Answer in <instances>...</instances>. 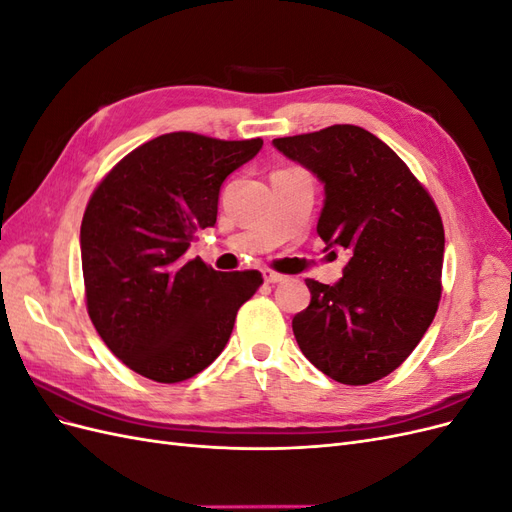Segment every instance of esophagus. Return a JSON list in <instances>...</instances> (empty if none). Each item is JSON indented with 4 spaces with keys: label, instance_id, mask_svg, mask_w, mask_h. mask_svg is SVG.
Segmentation results:
<instances>
[{
    "label": "esophagus",
    "instance_id": "esophagus-1",
    "mask_svg": "<svg viewBox=\"0 0 512 512\" xmlns=\"http://www.w3.org/2000/svg\"><path fill=\"white\" fill-rule=\"evenodd\" d=\"M262 277H265L267 284H277V282L284 280V275L273 271V269H262Z\"/></svg>",
    "mask_w": 512,
    "mask_h": 512
}]
</instances>
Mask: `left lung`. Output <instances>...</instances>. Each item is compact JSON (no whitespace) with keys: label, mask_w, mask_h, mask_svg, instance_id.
Returning <instances> with one entry per match:
<instances>
[{"label":"left lung","mask_w":512,"mask_h":512,"mask_svg":"<svg viewBox=\"0 0 512 512\" xmlns=\"http://www.w3.org/2000/svg\"><path fill=\"white\" fill-rule=\"evenodd\" d=\"M273 145L324 183L318 235L348 252L337 284L305 280L292 318L301 352L329 378L361 386L389 376L421 342L442 297L444 226L425 185L371 132L337 123Z\"/></svg>","instance_id":"left-lung-1"}]
</instances>
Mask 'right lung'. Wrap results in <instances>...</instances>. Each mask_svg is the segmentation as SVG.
I'll use <instances>...</instances> for the list:
<instances>
[{
    "label": "right lung",
    "mask_w": 512,
    "mask_h": 512,
    "mask_svg": "<svg viewBox=\"0 0 512 512\" xmlns=\"http://www.w3.org/2000/svg\"><path fill=\"white\" fill-rule=\"evenodd\" d=\"M262 138L162 134L119 160L91 194L81 224L87 314L102 342L136 374L183 382L218 359L258 271L220 273L185 252L218 218L232 170Z\"/></svg>",
    "instance_id": "1"
}]
</instances>
